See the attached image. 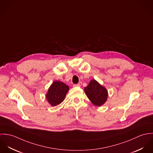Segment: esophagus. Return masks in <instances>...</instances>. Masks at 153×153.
<instances>
[{
    "instance_id": "34e87169",
    "label": "esophagus",
    "mask_w": 153,
    "mask_h": 153,
    "mask_svg": "<svg viewBox=\"0 0 153 153\" xmlns=\"http://www.w3.org/2000/svg\"><path fill=\"white\" fill-rule=\"evenodd\" d=\"M81 86L80 84H74L73 87H79Z\"/></svg>"
}]
</instances>
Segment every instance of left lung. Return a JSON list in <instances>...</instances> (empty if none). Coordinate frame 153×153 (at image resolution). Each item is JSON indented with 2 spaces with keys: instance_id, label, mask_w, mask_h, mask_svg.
<instances>
[{
  "instance_id": "left-lung-1",
  "label": "left lung",
  "mask_w": 153,
  "mask_h": 153,
  "mask_svg": "<svg viewBox=\"0 0 153 153\" xmlns=\"http://www.w3.org/2000/svg\"><path fill=\"white\" fill-rule=\"evenodd\" d=\"M84 91L91 102L95 106L100 107L107 100L108 91L95 79H92Z\"/></svg>"
}]
</instances>
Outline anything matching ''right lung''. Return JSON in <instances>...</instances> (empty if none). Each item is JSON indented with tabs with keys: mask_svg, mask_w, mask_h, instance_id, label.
I'll return each instance as SVG.
<instances>
[{
	"mask_svg": "<svg viewBox=\"0 0 153 153\" xmlns=\"http://www.w3.org/2000/svg\"><path fill=\"white\" fill-rule=\"evenodd\" d=\"M69 89V87L64 82L54 81L49 88L46 95L48 103L52 107L60 104L64 100Z\"/></svg>",
	"mask_w": 153,
	"mask_h": 153,
	"instance_id": "right-lung-1",
	"label": "right lung"
}]
</instances>
